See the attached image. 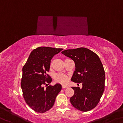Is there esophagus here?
I'll list each match as a JSON object with an SVG mask.
<instances>
[{
	"instance_id": "obj_1",
	"label": "esophagus",
	"mask_w": 123,
	"mask_h": 123,
	"mask_svg": "<svg viewBox=\"0 0 123 123\" xmlns=\"http://www.w3.org/2000/svg\"><path fill=\"white\" fill-rule=\"evenodd\" d=\"M62 89H66V88H68V87L67 86H65V85H62Z\"/></svg>"
}]
</instances>
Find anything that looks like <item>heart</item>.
<instances>
[{
  "instance_id": "1",
  "label": "heart",
  "mask_w": 123,
  "mask_h": 123,
  "mask_svg": "<svg viewBox=\"0 0 123 123\" xmlns=\"http://www.w3.org/2000/svg\"><path fill=\"white\" fill-rule=\"evenodd\" d=\"M55 80L56 82L62 84H65L68 82V78L67 76L62 73L57 74L55 77Z\"/></svg>"
}]
</instances>
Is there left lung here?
<instances>
[{"label":"left lung","mask_w":123,"mask_h":123,"mask_svg":"<svg viewBox=\"0 0 123 123\" xmlns=\"http://www.w3.org/2000/svg\"><path fill=\"white\" fill-rule=\"evenodd\" d=\"M61 53L75 63L71 80L83 85L81 88L72 87L74 93L70 98L71 104L83 112L91 110L98 104L105 89V72L100 58L85 48L65 50Z\"/></svg>","instance_id":"obj_1"}]
</instances>
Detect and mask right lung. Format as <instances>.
I'll list each match as a JSON object with an SVG mask.
<instances>
[{"label":"right lung","instance_id":"1","mask_svg":"<svg viewBox=\"0 0 123 123\" xmlns=\"http://www.w3.org/2000/svg\"><path fill=\"white\" fill-rule=\"evenodd\" d=\"M62 49L50 47L37 48L31 52L22 68L21 86L23 97L27 104L38 113H44L51 109L56 97L61 90L62 86L57 83L49 85L51 78L46 74L49 71L51 60ZM46 85L44 88L43 85Z\"/></svg>","mask_w":123,"mask_h":123}]
</instances>
